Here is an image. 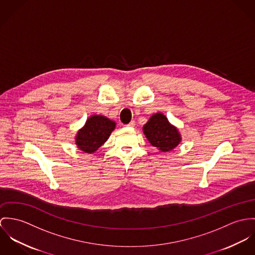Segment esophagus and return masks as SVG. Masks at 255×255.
<instances>
[{
    "label": "esophagus",
    "instance_id": "obj_1",
    "mask_svg": "<svg viewBox=\"0 0 255 255\" xmlns=\"http://www.w3.org/2000/svg\"><path fill=\"white\" fill-rule=\"evenodd\" d=\"M128 127H134L135 126V121H131L129 124H127Z\"/></svg>",
    "mask_w": 255,
    "mask_h": 255
}]
</instances>
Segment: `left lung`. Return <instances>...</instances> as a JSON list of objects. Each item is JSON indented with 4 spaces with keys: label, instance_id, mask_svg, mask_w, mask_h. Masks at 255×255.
<instances>
[{
    "label": "left lung",
    "instance_id": "obj_1",
    "mask_svg": "<svg viewBox=\"0 0 255 255\" xmlns=\"http://www.w3.org/2000/svg\"><path fill=\"white\" fill-rule=\"evenodd\" d=\"M142 132L147 141L162 152L173 150L182 141L178 128L172 125L161 113L149 117L142 127Z\"/></svg>",
    "mask_w": 255,
    "mask_h": 255
}]
</instances>
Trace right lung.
Listing matches in <instances>:
<instances>
[{"label":"right lung","instance_id":"add662e5","mask_svg":"<svg viewBox=\"0 0 255 255\" xmlns=\"http://www.w3.org/2000/svg\"><path fill=\"white\" fill-rule=\"evenodd\" d=\"M115 127L116 123L104 115H91L85 125L77 131L75 143L80 150L93 153L108 141Z\"/></svg>","mask_w":255,"mask_h":255}]
</instances>
